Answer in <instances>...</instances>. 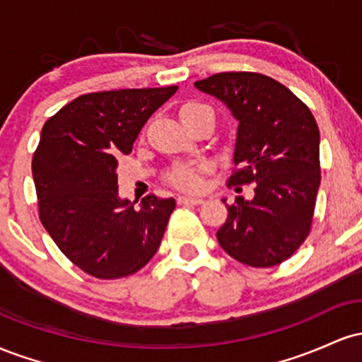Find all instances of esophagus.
Wrapping results in <instances>:
<instances>
[{"mask_svg": "<svg viewBox=\"0 0 362 362\" xmlns=\"http://www.w3.org/2000/svg\"><path fill=\"white\" fill-rule=\"evenodd\" d=\"M178 202H180V204H202V202H204V199L202 197H195V195H180V197H178Z\"/></svg>", "mask_w": 362, "mask_h": 362, "instance_id": "obj_1", "label": "esophagus"}]
</instances>
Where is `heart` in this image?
I'll return each mask as SVG.
<instances>
[{"label": "heart", "instance_id": "1", "mask_svg": "<svg viewBox=\"0 0 362 362\" xmlns=\"http://www.w3.org/2000/svg\"><path fill=\"white\" fill-rule=\"evenodd\" d=\"M201 109H207L206 105L202 103H185L182 105L180 109V115L184 114H190V112L201 110ZM170 180L173 182V185H177L178 189H185V190H195L201 187V175H199V170L194 167H180L177 168L175 172L170 175Z\"/></svg>", "mask_w": 362, "mask_h": 362}]
</instances>
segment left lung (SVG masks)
Returning <instances> with one entry per match:
<instances>
[{
	"label": "left lung",
	"instance_id": "obj_1",
	"mask_svg": "<svg viewBox=\"0 0 362 362\" xmlns=\"http://www.w3.org/2000/svg\"><path fill=\"white\" fill-rule=\"evenodd\" d=\"M194 85L238 120L228 185L253 184L255 192L226 204L218 242L245 265L281 264L310 233L322 180L317 120L293 91L264 74L219 73Z\"/></svg>",
	"mask_w": 362,
	"mask_h": 362
}]
</instances>
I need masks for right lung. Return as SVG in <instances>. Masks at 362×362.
I'll use <instances>...</instances> for the list:
<instances>
[{"label": "right lung", "instance_id": "add662e5", "mask_svg": "<svg viewBox=\"0 0 362 362\" xmlns=\"http://www.w3.org/2000/svg\"><path fill=\"white\" fill-rule=\"evenodd\" d=\"M178 90L81 95L44 124L32 158L39 216L59 250L98 279H119L153 259L175 199L119 197L117 158L129 155L146 120Z\"/></svg>", "mask_w": 362, "mask_h": 362}]
</instances>
